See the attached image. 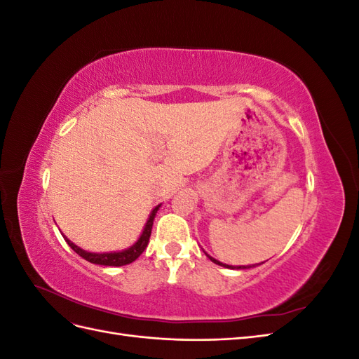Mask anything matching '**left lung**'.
<instances>
[{
	"label": "left lung",
	"instance_id": "1",
	"mask_svg": "<svg viewBox=\"0 0 359 359\" xmlns=\"http://www.w3.org/2000/svg\"><path fill=\"white\" fill-rule=\"evenodd\" d=\"M206 256H208L210 259H211V262H214L215 265H220V266H224V268H231V269H247V268H253V266H256V265H240V266H232V265H226V264H222L220 260H217V259H214V257H211L208 253H205ZM264 264V262H262ZM260 265V264H259Z\"/></svg>",
	"mask_w": 359,
	"mask_h": 359
}]
</instances>
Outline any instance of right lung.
I'll use <instances>...</instances> for the list:
<instances>
[{
	"label": "right lung",
	"instance_id": "right-lung-1",
	"mask_svg": "<svg viewBox=\"0 0 359 359\" xmlns=\"http://www.w3.org/2000/svg\"><path fill=\"white\" fill-rule=\"evenodd\" d=\"M160 206L161 205H157L156 208L151 211L148 220H147V223L144 226V231H142V233H140V236L137 238V241L133 245H130L128 248L121 250V252L91 253V252H86V250L78 247L74 243H72L66 235H62V236H64V240H66V243L74 250L76 253H78L81 257H83L85 260H88V262H91V264L104 265V266H123V265H128V264H132L133 260H136L140 255H142L144 250L147 248V245L149 243L151 229H153L154 217H156Z\"/></svg>",
	"mask_w": 359,
	"mask_h": 359
}]
</instances>
